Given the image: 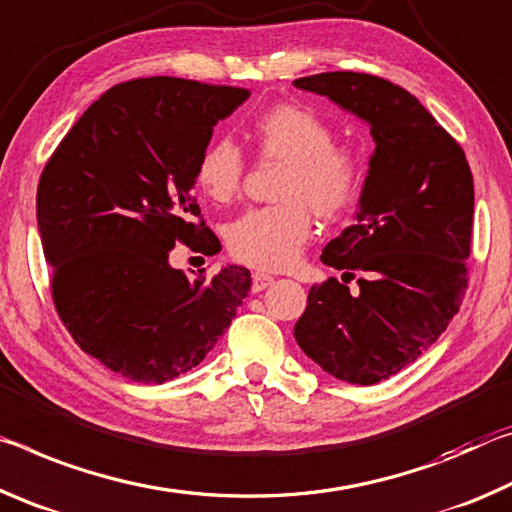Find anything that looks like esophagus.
<instances>
[{
	"mask_svg": "<svg viewBox=\"0 0 512 512\" xmlns=\"http://www.w3.org/2000/svg\"><path fill=\"white\" fill-rule=\"evenodd\" d=\"M274 283V276L265 274V272H256L251 274V292H263L265 288H270Z\"/></svg>",
	"mask_w": 512,
	"mask_h": 512,
	"instance_id": "obj_1",
	"label": "esophagus"
}]
</instances>
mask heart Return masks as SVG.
<instances>
[{"instance_id":"obj_1","label":"heart","mask_w":512,"mask_h":512,"mask_svg":"<svg viewBox=\"0 0 512 512\" xmlns=\"http://www.w3.org/2000/svg\"><path fill=\"white\" fill-rule=\"evenodd\" d=\"M249 136L263 163H281L274 199L251 208L226 229L233 258L256 270L283 272L299 261L320 220L345 217L365 186V158L347 142H335L324 117L306 106L276 104L258 113ZM245 156L229 138L211 140L195 165L199 190L217 204L236 199L245 181Z\"/></svg>"}]
</instances>
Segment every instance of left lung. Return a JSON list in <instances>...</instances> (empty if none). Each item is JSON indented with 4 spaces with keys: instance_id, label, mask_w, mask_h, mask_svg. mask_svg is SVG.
Returning <instances> with one entry per match:
<instances>
[{
    "instance_id": "left-lung-1",
    "label": "left lung",
    "mask_w": 512,
    "mask_h": 512,
    "mask_svg": "<svg viewBox=\"0 0 512 512\" xmlns=\"http://www.w3.org/2000/svg\"><path fill=\"white\" fill-rule=\"evenodd\" d=\"M301 90L370 124L356 224L322 251L342 270L311 288L295 338L324 372L374 385L420 358L454 320L467 290L474 179L465 152L408 90L365 72H322ZM361 292L346 283L355 272Z\"/></svg>"
}]
</instances>
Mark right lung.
Wrapping results in <instances>:
<instances>
[{"mask_svg":"<svg viewBox=\"0 0 512 512\" xmlns=\"http://www.w3.org/2000/svg\"><path fill=\"white\" fill-rule=\"evenodd\" d=\"M247 88L174 77L117 83L83 113L49 158L36 215L52 265L56 313L74 342L108 370L165 383L206 358L251 288L229 265L174 270L177 242L213 256L195 165L213 127Z\"/></svg>","mask_w":512,"mask_h":512,"instance_id":"add662e5","label":"right lung"}]
</instances>
